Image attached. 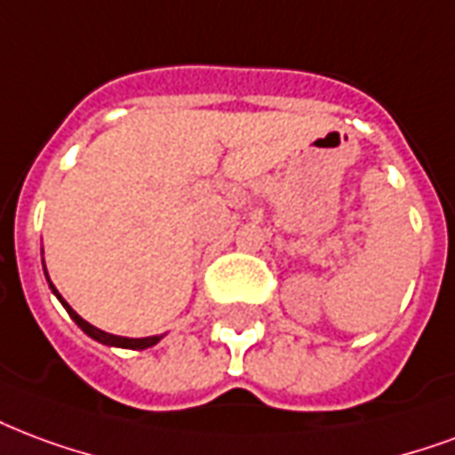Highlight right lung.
Listing matches in <instances>:
<instances>
[{"mask_svg": "<svg viewBox=\"0 0 455 455\" xmlns=\"http://www.w3.org/2000/svg\"><path fill=\"white\" fill-rule=\"evenodd\" d=\"M43 270H45V260H43ZM45 277H48V270H45ZM48 284H50V289H52V294L60 299V304L67 308L69 318H72V321L76 323V325H79V328H82L86 335H89V338H93L96 342H100V345H108V347H123V349H147V347H154V345H156V342L164 338V335H151V338H120V335H110V332L100 331V328H96V325H91V323L84 321L82 315L74 311L72 306L67 304L65 299L60 296V291L55 289V284L50 282V277H48Z\"/></svg>", "mask_w": 455, "mask_h": 455, "instance_id": "right-lung-1", "label": "right lung"}]
</instances>
